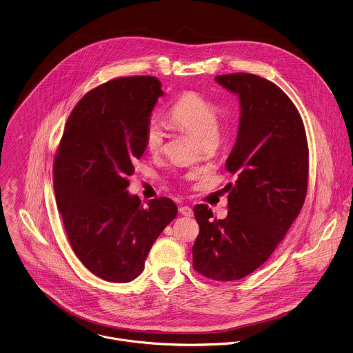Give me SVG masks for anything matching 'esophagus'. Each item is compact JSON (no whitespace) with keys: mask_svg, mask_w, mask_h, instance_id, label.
<instances>
[{"mask_svg":"<svg viewBox=\"0 0 353 353\" xmlns=\"http://www.w3.org/2000/svg\"><path fill=\"white\" fill-rule=\"evenodd\" d=\"M179 212H180L181 215H184V216H192V215H194L192 209H191V208H188V206H181V208L179 209Z\"/></svg>","mask_w":353,"mask_h":353,"instance_id":"obj_1","label":"esophagus"}]
</instances>
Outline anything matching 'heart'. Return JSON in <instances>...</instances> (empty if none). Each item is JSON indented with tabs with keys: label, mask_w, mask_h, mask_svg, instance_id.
<instances>
[{
	"label": "heart",
	"mask_w": 353,
	"mask_h": 353,
	"mask_svg": "<svg viewBox=\"0 0 353 353\" xmlns=\"http://www.w3.org/2000/svg\"><path fill=\"white\" fill-rule=\"evenodd\" d=\"M169 121L192 134L203 145L214 143L219 130V109L203 95L188 91L180 95L168 113ZM165 131L157 120H150L143 132L144 147L150 154H159L165 145ZM198 177V172H190L187 179Z\"/></svg>",
	"instance_id": "b5f03b06"
}]
</instances>
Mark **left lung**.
<instances>
[{
    "label": "left lung",
    "mask_w": 353,
    "mask_h": 353,
    "mask_svg": "<svg viewBox=\"0 0 353 353\" xmlns=\"http://www.w3.org/2000/svg\"><path fill=\"white\" fill-rule=\"evenodd\" d=\"M215 81L240 99L237 141L226 159L236 176L225 190L228 216L194 208L199 234L194 269L215 281H233L261 268L301 210L308 183V144L303 120L273 81L251 73L219 74Z\"/></svg>",
    "instance_id": "obj_1"
}]
</instances>
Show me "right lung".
<instances>
[{
	"label": "right lung",
	"instance_id": "1",
	"mask_svg": "<svg viewBox=\"0 0 353 353\" xmlns=\"http://www.w3.org/2000/svg\"><path fill=\"white\" fill-rule=\"evenodd\" d=\"M161 85L154 76H130L88 91L73 108L56 152L53 187L72 250L105 281L135 280L177 215L169 198L144 208L127 191Z\"/></svg>",
	"mask_w": 353,
	"mask_h": 353
}]
</instances>
